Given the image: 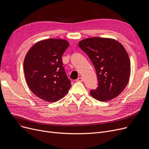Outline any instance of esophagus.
I'll return each instance as SVG.
<instances>
[{
    "label": "esophagus",
    "mask_w": 149,
    "mask_h": 149,
    "mask_svg": "<svg viewBox=\"0 0 149 149\" xmlns=\"http://www.w3.org/2000/svg\"><path fill=\"white\" fill-rule=\"evenodd\" d=\"M83 81V78L81 77H79L78 79H77V81H79V82H82Z\"/></svg>",
    "instance_id": "34e87169"
}]
</instances>
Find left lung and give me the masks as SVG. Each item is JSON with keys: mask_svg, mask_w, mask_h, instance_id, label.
I'll use <instances>...</instances> for the list:
<instances>
[{"mask_svg": "<svg viewBox=\"0 0 149 149\" xmlns=\"http://www.w3.org/2000/svg\"><path fill=\"white\" fill-rule=\"evenodd\" d=\"M79 46L94 66L98 87L90 91L93 98L106 101L115 98L128 83L130 64L123 46L114 39L93 37L84 39Z\"/></svg>", "mask_w": 149, "mask_h": 149, "instance_id": "1", "label": "left lung"}]
</instances>
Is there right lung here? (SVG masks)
<instances>
[{
  "label": "right lung",
  "instance_id": "1",
  "mask_svg": "<svg viewBox=\"0 0 149 149\" xmlns=\"http://www.w3.org/2000/svg\"><path fill=\"white\" fill-rule=\"evenodd\" d=\"M69 46L66 40L49 38L36 43L27 52L23 63L25 79L31 91L40 99L56 102L71 86L61 59Z\"/></svg>",
  "mask_w": 149,
  "mask_h": 149
}]
</instances>
